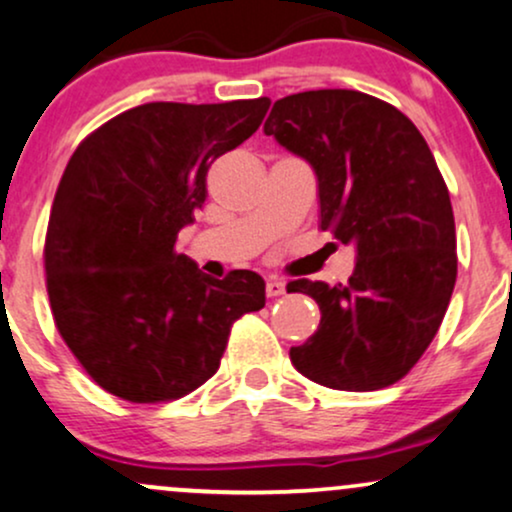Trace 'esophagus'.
Here are the masks:
<instances>
[{"label":"esophagus","mask_w":512,"mask_h":512,"mask_svg":"<svg viewBox=\"0 0 512 512\" xmlns=\"http://www.w3.org/2000/svg\"><path fill=\"white\" fill-rule=\"evenodd\" d=\"M285 290H287V282L278 278V275H270L268 282H266L268 297H280V294H285Z\"/></svg>","instance_id":"obj_1"}]
</instances>
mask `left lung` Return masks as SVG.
I'll return each mask as SVG.
<instances>
[{"label": "left lung", "instance_id": "left-lung-1", "mask_svg": "<svg viewBox=\"0 0 512 512\" xmlns=\"http://www.w3.org/2000/svg\"><path fill=\"white\" fill-rule=\"evenodd\" d=\"M263 131L316 172L323 230L357 246L347 285H287L321 309L316 333L290 350L294 369L335 390L393 386L431 345L458 278L434 155L405 114L359 90L287 95Z\"/></svg>", "mask_w": 512, "mask_h": 512}]
</instances>
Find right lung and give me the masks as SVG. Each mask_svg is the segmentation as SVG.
I'll list each match as a JSON object with an SVG mask.
<instances>
[{"mask_svg": "<svg viewBox=\"0 0 512 512\" xmlns=\"http://www.w3.org/2000/svg\"><path fill=\"white\" fill-rule=\"evenodd\" d=\"M268 107L148 102L71 155L47 225V294L59 335L107 393L189 395L218 371L232 323L266 306L254 270L215 280L174 242L206 203L208 167L254 134Z\"/></svg>", "mask_w": 512, "mask_h": 512, "instance_id": "right-lung-1", "label": "right lung"}]
</instances>
